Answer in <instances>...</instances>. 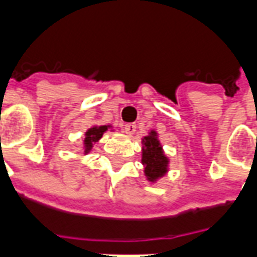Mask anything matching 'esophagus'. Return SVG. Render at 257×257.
<instances>
[{
    "instance_id": "34e87169",
    "label": "esophagus",
    "mask_w": 257,
    "mask_h": 257,
    "mask_svg": "<svg viewBox=\"0 0 257 257\" xmlns=\"http://www.w3.org/2000/svg\"><path fill=\"white\" fill-rule=\"evenodd\" d=\"M125 132H126V135H129V136H132V135L136 132V123H126V125H125Z\"/></svg>"
}]
</instances>
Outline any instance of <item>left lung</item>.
<instances>
[{
	"instance_id": "obj_1",
	"label": "left lung",
	"mask_w": 257,
	"mask_h": 257,
	"mask_svg": "<svg viewBox=\"0 0 257 257\" xmlns=\"http://www.w3.org/2000/svg\"><path fill=\"white\" fill-rule=\"evenodd\" d=\"M142 163L144 166V177L151 184L158 182L169 172L170 159L163 151L159 135L155 129H150L147 136L142 139Z\"/></svg>"
}]
</instances>
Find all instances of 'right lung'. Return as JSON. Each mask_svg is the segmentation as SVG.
<instances>
[{
    "mask_svg": "<svg viewBox=\"0 0 257 257\" xmlns=\"http://www.w3.org/2000/svg\"><path fill=\"white\" fill-rule=\"evenodd\" d=\"M109 129L113 132V125H92L90 129L85 131L84 138H83V150L85 155L92 151L94 144L99 142L104 132H107Z\"/></svg>",
    "mask_w": 257,
    "mask_h": 257,
    "instance_id": "1",
    "label": "right lung"
}]
</instances>
